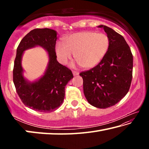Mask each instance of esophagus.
Segmentation results:
<instances>
[{
  "label": "esophagus",
  "instance_id": "esophagus-1",
  "mask_svg": "<svg viewBox=\"0 0 149 149\" xmlns=\"http://www.w3.org/2000/svg\"><path fill=\"white\" fill-rule=\"evenodd\" d=\"M79 74V73L78 72H76V71H73V75H74V76H75V75H78Z\"/></svg>",
  "mask_w": 149,
  "mask_h": 149
}]
</instances>
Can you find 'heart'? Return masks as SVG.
Returning a JSON list of instances; mask_svg holds the SVG:
<instances>
[{"instance_id":"heart-1","label":"heart","mask_w":149,"mask_h":149,"mask_svg":"<svg viewBox=\"0 0 149 149\" xmlns=\"http://www.w3.org/2000/svg\"><path fill=\"white\" fill-rule=\"evenodd\" d=\"M110 39L104 33L82 31L72 34L65 40V45L58 42L55 47L57 59L65 64L72 54L84 68H91L101 62L107 53Z\"/></svg>"}]
</instances>
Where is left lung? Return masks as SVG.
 Wrapping results in <instances>:
<instances>
[{"instance_id":"obj_1","label":"left lung","mask_w":149,"mask_h":149,"mask_svg":"<svg viewBox=\"0 0 149 149\" xmlns=\"http://www.w3.org/2000/svg\"><path fill=\"white\" fill-rule=\"evenodd\" d=\"M110 39L107 53L97 66L80 73L88 102L99 108L112 107L129 91L132 79L133 55L122 35L104 25Z\"/></svg>"}]
</instances>
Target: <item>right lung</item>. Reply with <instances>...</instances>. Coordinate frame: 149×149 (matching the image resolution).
Returning <instances> with one entry per match:
<instances>
[{"instance_id": "right-lung-1", "label": "right lung", "mask_w": 149, "mask_h": 149, "mask_svg": "<svg viewBox=\"0 0 149 149\" xmlns=\"http://www.w3.org/2000/svg\"><path fill=\"white\" fill-rule=\"evenodd\" d=\"M57 32L44 28L31 30L19 42L13 70V81L24 104L40 112H51L60 107L64 99L65 87L73 76L70 70L57 61L55 45ZM41 46L47 52L49 62L44 75L34 82L23 75L22 56L26 49Z\"/></svg>"}]
</instances>
